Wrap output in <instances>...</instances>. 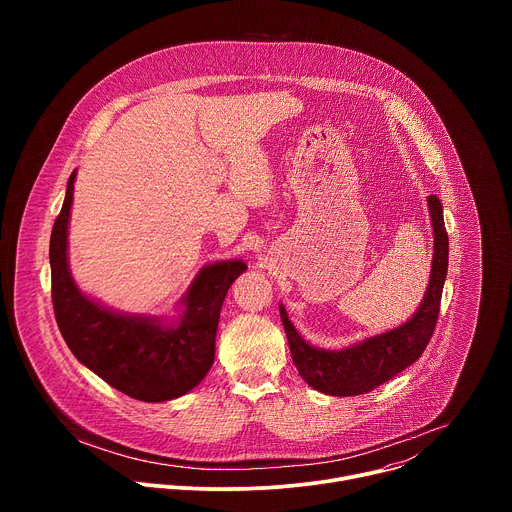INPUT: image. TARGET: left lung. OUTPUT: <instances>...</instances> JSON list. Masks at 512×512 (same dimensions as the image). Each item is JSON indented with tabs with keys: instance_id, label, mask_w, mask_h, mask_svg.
<instances>
[{
	"instance_id": "obj_1",
	"label": "left lung",
	"mask_w": 512,
	"mask_h": 512,
	"mask_svg": "<svg viewBox=\"0 0 512 512\" xmlns=\"http://www.w3.org/2000/svg\"><path fill=\"white\" fill-rule=\"evenodd\" d=\"M427 204L435 237L431 275L425 298L407 324L367 338L352 348L328 352L304 342L294 324L289 322L285 308H279L291 358H294L300 377L310 387L336 397L369 393L405 371L423 354L437 324L448 273V233L444 225V208L433 194L427 196Z\"/></svg>"
}]
</instances>
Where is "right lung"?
Returning a JSON list of instances; mask_svg holds the SVG:
<instances>
[{"label": "right lung", "mask_w": 512, "mask_h": 512, "mask_svg": "<svg viewBox=\"0 0 512 512\" xmlns=\"http://www.w3.org/2000/svg\"><path fill=\"white\" fill-rule=\"evenodd\" d=\"M72 172L50 235L52 306L58 330L85 367L117 391L145 403L176 399L194 389L214 360V338L231 283L247 269L241 261L204 267L190 285L178 326L113 314L87 300L66 263V231L75 188Z\"/></svg>", "instance_id": "right-lung-1"}]
</instances>
